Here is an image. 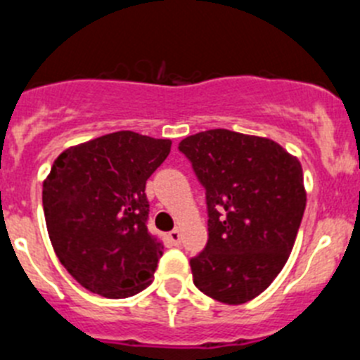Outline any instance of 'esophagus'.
<instances>
[{"label": "esophagus", "mask_w": 360, "mask_h": 360, "mask_svg": "<svg viewBox=\"0 0 360 360\" xmlns=\"http://www.w3.org/2000/svg\"><path fill=\"white\" fill-rule=\"evenodd\" d=\"M169 240H171V243L173 245H180V241H182V234H180V231H178V229H174V231H171L169 232Z\"/></svg>", "instance_id": "1"}]
</instances>
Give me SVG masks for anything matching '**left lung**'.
<instances>
[{
    "mask_svg": "<svg viewBox=\"0 0 360 360\" xmlns=\"http://www.w3.org/2000/svg\"><path fill=\"white\" fill-rule=\"evenodd\" d=\"M205 189L209 240L191 257L196 288L225 304L262 294L287 263L307 193L295 157L274 141L209 129L178 144Z\"/></svg>",
    "mask_w": 360,
    "mask_h": 360,
    "instance_id": "left-lung-1",
    "label": "left lung"
}]
</instances>
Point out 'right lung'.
Returning a JSON list of instances; mask_svg holds the SVG:
<instances>
[{"instance_id":"obj_1","label":"right lung","mask_w":360,"mask_h":360,"mask_svg":"<svg viewBox=\"0 0 360 360\" xmlns=\"http://www.w3.org/2000/svg\"><path fill=\"white\" fill-rule=\"evenodd\" d=\"M169 151L167 139L117 131L56 158L44 219L59 262L86 290L122 299L151 285L164 245L148 231L146 182Z\"/></svg>"}]
</instances>
